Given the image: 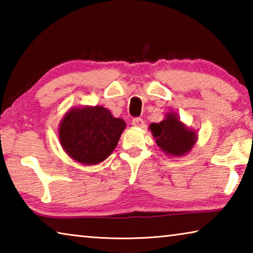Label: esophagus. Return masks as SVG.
I'll list each match as a JSON object with an SVG mask.
<instances>
[{
  "mask_svg": "<svg viewBox=\"0 0 253 253\" xmlns=\"http://www.w3.org/2000/svg\"><path fill=\"white\" fill-rule=\"evenodd\" d=\"M131 124L134 126H136V127H140V128H143L144 127V125H145V123H144V121L142 118H139V117H135V118H132V121H131Z\"/></svg>",
  "mask_w": 253,
  "mask_h": 253,
  "instance_id": "1",
  "label": "esophagus"
}]
</instances>
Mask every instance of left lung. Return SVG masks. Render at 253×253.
<instances>
[{"label": "left lung", "instance_id": "8db88e82", "mask_svg": "<svg viewBox=\"0 0 253 253\" xmlns=\"http://www.w3.org/2000/svg\"><path fill=\"white\" fill-rule=\"evenodd\" d=\"M149 128L162 151L174 156H181L190 152L198 137L193 130L183 125L173 113L168 114L166 119L161 123L151 124Z\"/></svg>", "mask_w": 253, "mask_h": 253}]
</instances>
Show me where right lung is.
Masks as SVG:
<instances>
[{
    "label": "right lung",
    "instance_id": "obj_1",
    "mask_svg": "<svg viewBox=\"0 0 253 253\" xmlns=\"http://www.w3.org/2000/svg\"><path fill=\"white\" fill-rule=\"evenodd\" d=\"M125 126L123 119L115 118L101 106L74 108L60 124L59 138L71 158L92 165L110 155Z\"/></svg>",
    "mask_w": 253,
    "mask_h": 253
}]
</instances>
